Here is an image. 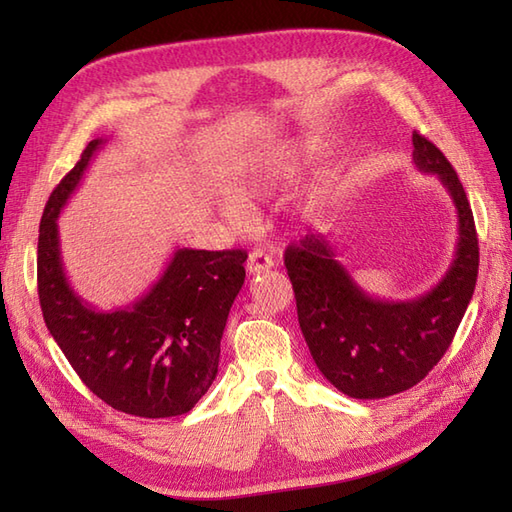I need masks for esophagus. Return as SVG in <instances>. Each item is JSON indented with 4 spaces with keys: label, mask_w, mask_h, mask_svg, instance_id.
Here are the masks:
<instances>
[{
    "label": "esophagus",
    "mask_w": 512,
    "mask_h": 512,
    "mask_svg": "<svg viewBox=\"0 0 512 512\" xmlns=\"http://www.w3.org/2000/svg\"><path fill=\"white\" fill-rule=\"evenodd\" d=\"M275 266L273 257H268L266 253H262V250H253V253L248 255V262H246V268L250 275H257V273H264V270H270Z\"/></svg>",
    "instance_id": "1"
}]
</instances>
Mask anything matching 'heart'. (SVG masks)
<instances>
[{
	"label": "heart",
	"instance_id": "1",
	"mask_svg": "<svg viewBox=\"0 0 512 512\" xmlns=\"http://www.w3.org/2000/svg\"><path fill=\"white\" fill-rule=\"evenodd\" d=\"M310 158L312 145L306 143V140H292V143H284L264 151L248 167L242 182L237 184V195L248 202L281 191L306 169ZM222 211L237 226H242L248 220L246 206L235 200H226L222 204Z\"/></svg>",
	"mask_w": 512,
	"mask_h": 512
}]
</instances>
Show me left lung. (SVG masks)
Returning <instances> with one entry per match:
<instances>
[{
  "instance_id": "obj_1",
  "label": "left lung",
  "mask_w": 512,
  "mask_h": 512,
  "mask_svg": "<svg viewBox=\"0 0 512 512\" xmlns=\"http://www.w3.org/2000/svg\"><path fill=\"white\" fill-rule=\"evenodd\" d=\"M413 165L438 176L458 211V244L447 273L407 301L367 295L325 235L286 248L299 325L319 372L350 398L400 394L427 376L449 350L473 297L480 248L471 204L442 151L413 132Z\"/></svg>"
}]
</instances>
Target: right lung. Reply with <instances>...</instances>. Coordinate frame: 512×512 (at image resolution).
I'll list each match as a JSON object with an SVG mask.
<instances>
[{
    "mask_svg": "<svg viewBox=\"0 0 512 512\" xmlns=\"http://www.w3.org/2000/svg\"><path fill=\"white\" fill-rule=\"evenodd\" d=\"M105 138L48 198L39 224V303L74 372L107 405L140 418L182 416L217 376L228 312L244 286V250L176 248L165 273L125 308L99 310L76 295L63 270L59 215Z\"/></svg>",
    "mask_w": 512,
    "mask_h": 512,
    "instance_id": "right-lung-1",
    "label": "right lung"
}]
</instances>
